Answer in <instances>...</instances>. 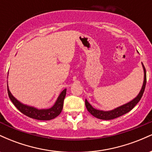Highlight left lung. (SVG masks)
I'll use <instances>...</instances> for the list:
<instances>
[{
    "instance_id": "1",
    "label": "left lung",
    "mask_w": 152,
    "mask_h": 152,
    "mask_svg": "<svg viewBox=\"0 0 152 152\" xmlns=\"http://www.w3.org/2000/svg\"><path fill=\"white\" fill-rule=\"evenodd\" d=\"M143 69H144V82H143V85L142 87V89H141L140 92L139 94L137 96L136 98H134L133 100H132L131 102L126 103V104H124V105L118 106V107L116 108V109L111 110V111H102V110H98L96 109L92 106L88 102V101L85 100V105L87 110H88V112L91 114L93 115L94 116H95L96 118H100L102 120H111L114 119L119 116H122V115L126 114L129 111H130L137 104L139 103L140 99H142L143 94H144V89H145L146 87V69L144 67V64H142Z\"/></svg>"
}]
</instances>
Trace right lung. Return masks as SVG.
<instances>
[{
	"instance_id": "add662e5",
	"label": "right lung",
	"mask_w": 152,
	"mask_h": 152,
	"mask_svg": "<svg viewBox=\"0 0 152 152\" xmlns=\"http://www.w3.org/2000/svg\"><path fill=\"white\" fill-rule=\"evenodd\" d=\"M7 87H8V96H9L11 102H13V104H14V106L20 112L26 116H28V117L37 120L47 121V120H51L56 118L61 112L63 106H64V101L66 94V88L62 91L61 93L58 96L56 102H55V104H53L52 107L46 109H38L36 108L33 107V106L25 105V104L19 102L18 100H17L10 93L8 85H7Z\"/></svg>"
}]
</instances>
